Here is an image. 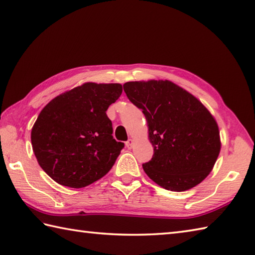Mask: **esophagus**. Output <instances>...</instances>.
Returning <instances> with one entry per match:
<instances>
[{
	"label": "esophagus",
	"mask_w": 255,
	"mask_h": 255,
	"mask_svg": "<svg viewBox=\"0 0 255 255\" xmlns=\"http://www.w3.org/2000/svg\"><path fill=\"white\" fill-rule=\"evenodd\" d=\"M133 144H134V141H133V139L129 138V139H128V141L126 142V146L128 148H132L133 147Z\"/></svg>",
	"instance_id": "obj_1"
}]
</instances>
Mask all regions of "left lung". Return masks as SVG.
Instances as JSON below:
<instances>
[{
    "mask_svg": "<svg viewBox=\"0 0 255 255\" xmlns=\"http://www.w3.org/2000/svg\"><path fill=\"white\" fill-rule=\"evenodd\" d=\"M147 121L154 147L143 164L148 177L163 188L185 191L200 184L220 153L218 124L206 107L168 80L131 81L123 85Z\"/></svg>",
    "mask_w": 255,
    "mask_h": 255,
    "instance_id": "1",
    "label": "left lung"
}]
</instances>
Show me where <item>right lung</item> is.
Masks as SVG:
<instances>
[{"label": "right lung", "instance_id": "right-lung-1", "mask_svg": "<svg viewBox=\"0 0 255 255\" xmlns=\"http://www.w3.org/2000/svg\"><path fill=\"white\" fill-rule=\"evenodd\" d=\"M121 93L120 84L87 82L41 110L30 138L39 166L56 183L82 188L112 168L124 143L113 138L107 110Z\"/></svg>", "mask_w": 255, "mask_h": 255}]
</instances>
